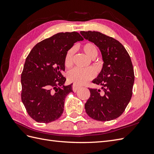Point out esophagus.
Wrapping results in <instances>:
<instances>
[{"label":"esophagus","mask_w":154,"mask_h":154,"mask_svg":"<svg viewBox=\"0 0 154 154\" xmlns=\"http://www.w3.org/2000/svg\"><path fill=\"white\" fill-rule=\"evenodd\" d=\"M72 88H73V91H74V92H76V91H77L78 90H79V89L80 88L79 86H77V85H73V86H72Z\"/></svg>","instance_id":"esophagus-1"}]
</instances>
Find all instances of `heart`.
Instances as JSON below:
<instances>
[{"label": "heart", "instance_id": "obj_1", "mask_svg": "<svg viewBox=\"0 0 154 154\" xmlns=\"http://www.w3.org/2000/svg\"><path fill=\"white\" fill-rule=\"evenodd\" d=\"M83 50L87 56L90 59L95 58L97 55V49L93 43H86L83 45ZM75 51V48L73 47L69 50L65 54L64 63L65 66H69L72 63L73 55ZM94 77L93 71L90 69H80L74 68L69 70L67 73V78L69 81L77 85H81L86 83L88 81Z\"/></svg>", "mask_w": 154, "mask_h": 154}]
</instances>
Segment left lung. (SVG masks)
<instances>
[{"mask_svg":"<svg viewBox=\"0 0 154 154\" xmlns=\"http://www.w3.org/2000/svg\"><path fill=\"white\" fill-rule=\"evenodd\" d=\"M80 34L99 48L103 61L102 69L93 83L102 86L104 93L89 89L91 96L85 104L86 112L103 122L116 119L124 112L132 95L134 73L131 59L115 39L95 31Z\"/></svg>","mask_w":154,"mask_h":154,"instance_id":"8db88e82","label":"left lung"}]
</instances>
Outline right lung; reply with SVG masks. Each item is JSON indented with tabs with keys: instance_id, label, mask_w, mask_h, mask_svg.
<instances>
[{
	"instance_id": "1",
	"label": "right lung",
	"mask_w": 154,
	"mask_h": 154,
	"mask_svg": "<svg viewBox=\"0 0 154 154\" xmlns=\"http://www.w3.org/2000/svg\"><path fill=\"white\" fill-rule=\"evenodd\" d=\"M83 38L75 32H61L39 42L28 54L21 75V98L27 112L40 123L54 122L64 110L65 99L73 91L65 85L67 51Z\"/></svg>"
}]
</instances>
